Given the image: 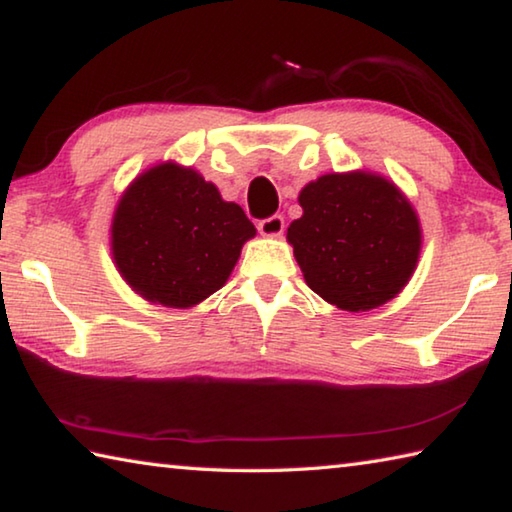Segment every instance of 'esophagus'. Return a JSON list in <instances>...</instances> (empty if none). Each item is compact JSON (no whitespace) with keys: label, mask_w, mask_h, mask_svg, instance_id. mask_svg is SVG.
Instances as JSON below:
<instances>
[{"label":"esophagus","mask_w":512,"mask_h":512,"mask_svg":"<svg viewBox=\"0 0 512 512\" xmlns=\"http://www.w3.org/2000/svg\"><path fill=\"white\" fill-rule=\"evenodd\" d=\"M257 230L262 232L264 237H277V235H282V230H284V216L273 214V216H268V219H262V221L257 223Z\"/></svg>","instance_id":"obj_1"}]
</instances>
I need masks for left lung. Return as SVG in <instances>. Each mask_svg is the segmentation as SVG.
<instances>
[{"label": "left lung", "instance_id": "1", "mask_svg": "<svg viewBox=\"0 0 512 512\" xmlns=\"http://www.w3.org/2000/svg\"><path fill=\"white\" fill-rule=\"evenodd\" d=\"M298 201L287 239L311 291L345 311L402 291L418 264L420 223L400 189L372 173H329Z\"/></svg>", "mask_w": 512, "mask_h": 512}]
</instances>
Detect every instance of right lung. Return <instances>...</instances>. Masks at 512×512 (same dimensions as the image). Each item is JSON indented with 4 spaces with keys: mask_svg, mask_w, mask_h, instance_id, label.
Here are the masks:
<instances>
[{
    "mask_svg": "<svg viewBox=\"0 0 512 512\" xmlns=\"http://www.w3.org/2000/svg\"><path fill=\"white\" fill-rule=\"evenodd\" d=\"M255 225L201 173L176 164L146 171L112 221V255L131 287L164 307H192L219 291Z\"/></svg>",
    "mask_w": 512,
    "mask_h": 512,
    "instance_id": "obj_1",
    "label": "right lung"
}]
</instances>
